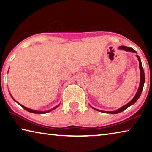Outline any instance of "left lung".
Here are the masks:
<instances>
[{"instance_id": "left-lung-1", "label": "left lung", "mask_w": 152, "mask_h": 152, "mask_svg": "<svg viewBox=\"0 0 152 152\" xmlns=\"http://www.w3.org/2000/svg\"><path fill=\"white\" fill-rule=\"evenodd\" d=\"M120 49L121 50H124L125 51H128V52H135V53H137L136 51L134 50L133 48H129V47H126V46H121L119 47ZM136 56L137 58V59H138V61H139V67H140V86L138 88V90H137V92L136 94V95H135L134 98L132 99V100L128 102L127 104L124 105V106L121 107L120 108H119L117 110H115V111H102V110H100L98 109H96L94 108V107H93L92 106H91L92 107L93 109H94L95 110H97V111L99 112H103V113H106V114H118V113H120L121 112H123L124 110H125L126 108H128L129 106H132V104H134L138 100V98H140V95H141L142 92V90H143V85H144V82H145V75H144V71H143V69L142 68V62H141V60H140L139 56H137L136 55Z\"/></svg>"}]
</instances>
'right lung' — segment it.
Listing matches in <instances>:
<instances>
[{
    "label": "right lung",
    "mask_w": 152,
    "mask_h": 152,
    "mask_svg": "<svg viewBox=\"0 0 152 152\" xmlns=\"http://www.w3.org/2000/svg\"><path fill=\"white\" fill-rule=\"evenodd\" d=\"M10 96H11V95H10ZM11 97H12V96H11ZM12 99H13V100H15V101H16L13 98H12ZM17 103H18L19 105H20V106L22 107H23V108H24V110H26V111H28V112H31V113H34V114H46V113H48V112H50V111H52V110L56 109V107H58L59 106V104H58V106H56V107H54V108H52V109L50 110H48V111H43V112H41V111H37V110H34L28 108V107H25V106H23V105L20 104H19L18 102H17Z\"/></svg>",
    "instance_id": "obj_1"
}]
</instances>
